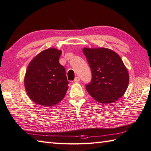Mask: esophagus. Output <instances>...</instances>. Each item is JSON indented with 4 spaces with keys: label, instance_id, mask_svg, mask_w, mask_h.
I'll return each instance as SVG.
<instances>
[{
    "label": "esophagus",
    "instance_id": "obj_1",
    "mask_svg": "<svg viewBox=\"0 0 151 151\" xmlns=\"http://www.w3.org/2000/svg\"><path fill=\"white\" fill-rule=\"evenodd\" d=\"M75 82H78L80 81V78L78 77V76H76V77L75 78Z\"/></svg>",
    "mask_w": 151,
    "mask_h": 151
}]
</instances>
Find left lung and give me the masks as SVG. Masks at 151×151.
<instances>
[{
	"mask_svg": "<svg viewBox=\"0 0 151 151\" xmlns=\"http://www.w3.org/2000/svg\"><path fill=\"white\" fill-rule=\"evenodd\" d=\"M92 73V81L86 90L96 101L110 104L117 101L126 92L129 75L121 57L107 48L82 49Z\"/></svg>",
	"mask_w": 151,
	"mask_h": 151,
	"instance_id": "left-lung-1",
	"label": "left lung"
}]
</instances>
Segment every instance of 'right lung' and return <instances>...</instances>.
Segmentation results:
<instances>
[{"mask_svg":"<svg viewBox=\"0 0 151 151\" xmlns=\"http://www.w3.org/2000/svg\"><path fill=\"white\" fill-rule=\"evenodd\" d=\"M62 50L41 51L30 61L24 78L25 90L35 103L51 106L62 101L69 86L65 69L59 63Z\"/></svg>","mask_w":151,"mask_h":151,"instance_id":"obj_1","label":"right lung"}]
</instances>
